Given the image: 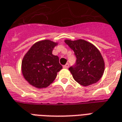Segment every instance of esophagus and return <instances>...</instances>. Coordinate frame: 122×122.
Returning a JSON list of instances; mask_svg holds the SVG:
<instances>
[{"label":"esophagus","instance_id":"esophagus-1","mask_svg":"<svg viewBox=\"0 0 122 122\" xmlns=\"http://www.w3.org/2000/svg\"><path fill=\"white\" fill-rule=\"evenodd\" d=\"M69 65L68 63H66L65 65H64L63 66V68L64 69H68L69 68Z\"/></svg>","mask_w":122,"mask_h":122}]
</instances>
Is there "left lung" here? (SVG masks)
<instances>
[{
  "label": "left lung",
  "mask_w": 122,
  "mask_h": 122,
  "mask_svg": "<svg viewBox=\"0 0 122 122\" xmlns=\"http://www.w3.org/2000/svg\"><path fill=\"white\" fill-rule=\"evenodd\" d=\"M74 51L76 63L69 69L74 80L83 86L97 83L105 71V61L99 50L86 40H65Z\"/></svg>",
  "instance_id": "8db88e82"
}]
</instances>
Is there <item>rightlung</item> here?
Wrapping results in <instances>:
<instances>
[{
    "instance_id": "obj_1",
    "label": "right lung",
    "mask_w": 122,
    "mask_h": 122,
    "mask_svg": "<svg viewBox=\"0 0 122 122\" xmlns=\"http://www.w3.org/2000/svg\"><path fill=\"white\" fill-rule=\"evenodd\" d=\"M58 42L50 40H40L28 50L21 61V72L26 81L41 89L48 87L62 69L59 57L52 54Z\"/></svg>"
}]
</instances>
